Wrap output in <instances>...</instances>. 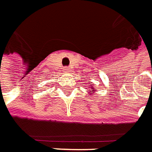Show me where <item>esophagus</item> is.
I'll return each instance as SVG.
<instances>
[{
	"instance_id": "esophagus-1",
	"label": "esophagus",
	"mask_w": 152,
	"mask_h": 152,
	"mask_svg": "<svg viewBox=\"0 0 152 152\" xmlns=\"http://www.w3.org/2000/svg\"><path fill=\"white\" fill-rule=\"evenodd\" d=\"M64 72H69V71H70V69H69V68H68V67H64Z\"/></svg>"
}]
</instances>
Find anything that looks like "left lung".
I'll return each instance as SVG.
<instances>
[{
    "label": "left lung",
    "mask_w": 152,
    "mask_h": 152,
    "mask_svg": "<svg viewBox=\"0 0 152 152\" xmlns=\"http://www.w3.org/2000/svg\"><path fill=\"white\" fill-rule=\"evenodd\" d=\"M94 90H95V89H94V88H90V91H91V92H92V93H94ZM92 93H91V94H92Z\"/></svg>",
    "instance_id": "left-lung-1"
}]
</instances>
